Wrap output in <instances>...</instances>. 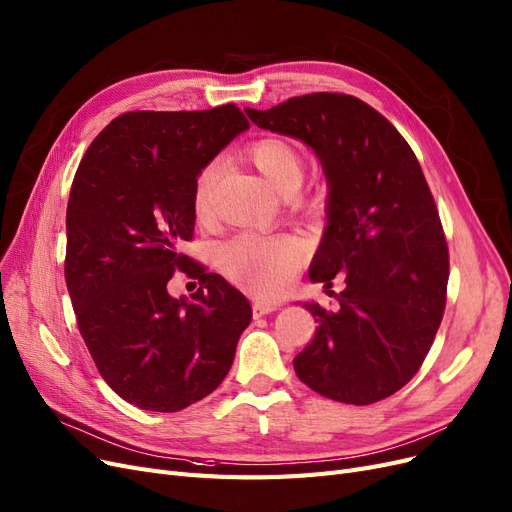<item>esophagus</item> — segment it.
I'll return each instance as SVG.
<instances>
[{
	"label": "esophagus",
	"mask_w": 512,
	"mask_h": 512,
	"mask_svg": "<svg viewBox=\"0 0 512 512\" xmlns=\"http://www.w3.org/2000/svg\"><path fill=\"white\" fill-rule=\"evenodd\" d=\"M278 308H280V301H276V299H257L253 304V314L259 318V316L276 312Z\"/></svg>",
	"instance_id": "obj_1"
}]
</instances>
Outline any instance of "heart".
<instances>
[{
    "instance_id": "1",
    "label": "heart",
    "mask_w": 512,
    "mask_h": 512,
    "mask_svg": "<svg viewBox=\"0 0 512 512\" xmlns=\"http://www.w3.org/2000/svg\"><path fill=\"white\" fill-rule=\"evenodd\" d=\"M246 156L255 164L276 192L287 194L304 179V158L299 149L280 137H263L246 147ZM219 164L211 162L200 170L194 183L192 206L202 221L211 215L213 189ZM306 259V244L297 236H253L242 234L223 242L217 249L221 270L238 285L259 293H276L287 285L293 272Z\"/></svg>"
}]
</instances>
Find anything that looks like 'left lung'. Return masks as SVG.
I'll list each match as a JSON object with an SVG mask.
<instances>
[{
	"instance_id": "8db88e82",
	"label": "left lung",
	"mask_w": 512,
	"mask_h": 512,
	"mask_svg": "<svg viewBox=\"0 0 512 512\" xmlns=\"http://www.w3.org/2000/svg\"><path fill=\"white\" fill-rule=\"evenodd\" d=\"M244 111L259 128L306 143L329 189L310 280L331 289L337 276L346 289L335 310L304 304L318 327L295 373L339 403L382 401L418 373L445 310L447 242L420 162L382 113L350 94Z\"/></svg>"
}]
</instances>
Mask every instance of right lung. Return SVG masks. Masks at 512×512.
<instances>
[{
    "label": "right lung",
    "instance_id": "add662e5",
    "mask_svg": "<svg viewBox=\"0 0 512 512\" xmlns=\"http://www.w3.org/2000/svg\"><path fill=\"white\" fill-rule=\"evenodd\" d=\"M244 130L236 105L128 111L99 132L75 173L67 291L103 380L139 409L173 413L211 394L251 323L249 299L179 253L194 234L200 170ZM175 269L199 278L192 300L167 293Z\"/></svg>",
    "mask_w": 512,
    "mask_h": 512
}]
</instances>
